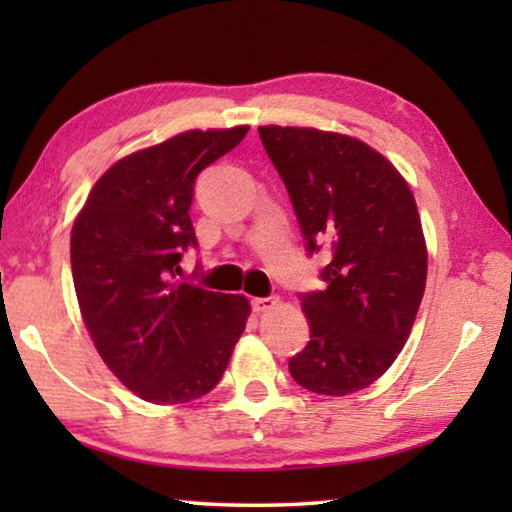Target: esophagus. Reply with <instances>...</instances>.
<instances>
[{"instance_id":"obj_1","label":"esophagus","mask_w":512,"mask_h":512,"mask_svg":"<svg viewBox=\"0 0 512 512\" xmlns=\"http://www.w3.org/2000/svg\"><path fill=\"white\" fill-rule=\"evenodd\" d=\"M277 300L275 296H268V298H253L250 300V305H253V311H257V314H266V311H271L277 307Z\"/></svg>"}]
</instances>
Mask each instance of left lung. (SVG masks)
<instances>
[{
	"label": "left lung",
	"instance_id": "left-lung-1",
	"mask_svg": "<svg viewBox=\"0 0 512 512\" xmlns=\"http://www.w3.org/2000/svg\"><path fill=\"white\" fill-rule=\"evenodd\" d=\"M287 187L307 253L332 248L323 291L302 293L311 336L291 377L320 395H350L393 366L427 282L418 205L384 155L341 133L259 126Z\"/></svg>",
	"mask_w": 512,
	"mask_h": 512
}]
</instances>
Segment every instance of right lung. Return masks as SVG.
Returning a JSON list of instances; mask_svg holds the SVG:
<instances>
[{
    "mask_svg": "<svg viewBox=\"0 0 512 512\" xmlns=\"http://www.w3.org/2000/svg\"><path fill=\"white\" fill-rule=\"evenodd\" d=\"M248 126L187 131L126 155L92 187L72 228V275L94 348L135 395L185 404L219 384L250 305L176 282L196 232L189 207L205 167Z\"/></svg>",
    "mask_w": 512,
    "mask_h": 512,
    "instance_id": "add662e5",
    "label": "right lung"
}]
</instances>
